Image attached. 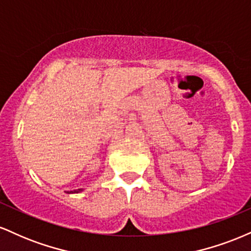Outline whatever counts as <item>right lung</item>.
I'll return each instance as SVG.
<instances>
[{"instance_id": "right-lung-1", "label": "right lung", "mask_w": 251, "mask_h": 251, "mask_svg": "<svg viewBox=\"0 0 251 251\" xmlns=\"http://www.w3.org/2000/svg\"><path fill=\"white\" fill-rule=\"evenodd\" d=\"M80 190H73V191H71V192H79Z\"/></svg>"}]
</instances>
